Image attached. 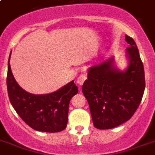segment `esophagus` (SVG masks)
Here are the masks:
<instances>
[{
	"label": "esophagus",
	"instance_id": "esophagus-1",
	"mask_svg": "<svg viewBox=\"0 0 155 155\" xmlns=\"http://www.w3.org/2000/svg\"><path fill=\"white\" fill-rule=\"evenodd\" d=\"M86 74L84 73H82V74H80V76L78 77V80H77V83L78 84H80V85H82L84 82V80H86Z\"/></svg>",
	"mask_w": 155,
	"mask_h": 155
}]
</instances>
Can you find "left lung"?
<instances>
[{
  "label": "left lung",
  "mask_w": 155,
  "mask_h": 155,
  "mask_svg": "<svg viewBox=\"0 0 155 155\" xmlns=\"http://www.w3.org/2000/svg\"><path fill=\"white\" fill-rule=\"evenodd\" d=\"M129 44V65L124 71L114 66L113 58L90 67L82 92L89 105L94 127L110 129L129 120L143 97L146 80L143 63L135 41L125 35Z\"/></svg>",
  "instance_id": "left-lung-1"
}]
</instances>
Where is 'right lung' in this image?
<instances>
[{"label":"right lung","instance_id":"1","mask_svg":"<svg viewBox=\"0 0 155 155\" xmlns=\"http://www.w3.org/2000/svg\"><path fill=\"white\" fill-rule=\"evenodd\" d=\"M6 84L10 103L28 126L46 133H58L67 127L70 101L78 93L74 80L52 93L31 94L16 82L9 59Z\"/></svg>","mask_w":155,"mask_h":155}]
</instances>
